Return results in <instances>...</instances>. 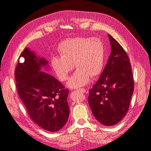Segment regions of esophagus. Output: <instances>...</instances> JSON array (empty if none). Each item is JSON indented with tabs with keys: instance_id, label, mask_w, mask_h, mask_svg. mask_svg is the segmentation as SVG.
Listing matches in <instances>:
<instances>
[{
	"instance_id": "esophagus-1",
	"label": "esophagus",
	"mask_w": 151,
	"mask_h": 151,
	"mask_svg": "<svg viewBox=\"0 0 151 151\" xmlns=\"http://www.w3.org/2000/svg\"><path fill=\"white\" fill-rule=\"evenodd\" d=\"M78 91H79L81 93H86L87 92V90L86 89H84V88H82V89H79Z\"/></svg>"
}]
</instances>
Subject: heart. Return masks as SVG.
<instances>
[{
	"instance_id": "heart-1",
	"label": "heart",
	"mask_w": 151,
	"mask_h": 151,
	"mask_svg": "<svg viewBox=\"0 0 151 151\" xmlns=\"http://www.w3.org/2000/svg\"><path fill=\"white\" fill-rule=\"evenodd\" d=\"M60 57L51 58L50 64L57 78L61 81L68 79L73 68L77 70L67 84L68 88H80L101 72L105 58L104 44L98 38L77 37L68 39L58 46Z\"/></svg>"
}]
</instances>
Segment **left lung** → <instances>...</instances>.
Instances as JSON below:
<instances>
[{
  "mask_svg": "<svg viewBox=\"0 0 151 151\" xmlns=\"http://www.w3.org/2000/svg\"><path fill=\"white\" fill-rule=\"evenodd\" d=\"M108 35L110 55L98 81L89 90L88 102L96 119L104 125L112 126L125 116L134 83L125 51L116 40Z\"/></svg>",
  "mask_w": 151,
  "mask_h": 151,
  "instance_id": "obj_1",
  "label": "left lung"
}]
</instances>
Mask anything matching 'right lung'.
I'll return each instance as SVG.
<instances>
[{"label":"right lung","instance_id":"obj_1","mask_svg":"<svg viewBox=\"0 0 151 151\" xmlns=\"http://www.w3.org/2000/svg\"><path fill=\"white\" fill-rule=\"evenodd\" d=\"M15 70L16 88L30 118L43 129L55 132L65 125L69 116L68 90L44 71L48 62L28 48L21 54Z\"/></svg>","mask_w":151,"mask_h":151}]
</instances>
